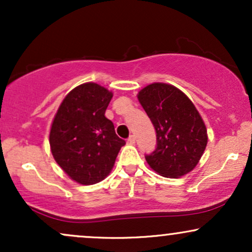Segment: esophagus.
I'll return each instance as SVG.
<instances>
[{
	"instance_id": "esophagus-1",
	"label": "esophagus",
	"mask_w": 252,
	"mask_h": 252,
	"mask_svg": "<svg viewBox=\"0 0 252 252\" xmlns=\"http://www.w3.org/2000/svg\"><path fill=\"white\" fill-rule=\"evenodd\" d=\"M126 143L128 144H135V136L131 135L130 137L128 138V141H126Z\"/></svg>"
}]
</instances>
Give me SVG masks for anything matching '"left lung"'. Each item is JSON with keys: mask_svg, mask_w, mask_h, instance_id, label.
Returning <instances> with one entry per match:
<instances>
[{"mask_svg": "<svg viewBox=\"0 0 252 252\" xmlns=\"http://www.w3.org/2000/svg\"><path fill=\"white\" fill-rule=\"evenodd\" d=\"M138 100L156 131V148L147 162L164 178L176 179L198 164L207 131L194 104L175 86L154 83L138 92Z\"/></svg>", "mask_w": 252, "mask_h": 252, "instance_id": "8db88e82", "label": "left lung"}]
</instances>
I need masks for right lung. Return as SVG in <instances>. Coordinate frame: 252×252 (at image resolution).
<instances>
[{"mask_svg": "<svg viewBox=\"0 0 252 252\" xmlns=\"http://www.w3.org/2000/svg\"><path fill=\"white\" fill-rule=\"evenodd\" d=\"M111 98V92L98 84H82L65 97L52 123L54 160L78 184L102 181L126 144L105 117Z\"/></svg>", "mask_w": 252, "mask_h": 252, "instance_id": "right-lung-1", "label": "right lung"}]
</instances>
